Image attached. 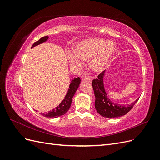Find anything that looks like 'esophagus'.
<instances>
[{"mask_svg":"<svg viewBox=\"0 0 160 160\" xmlns=\"http://www.w3.org/2000/svg\"><path fill=\"white\" fill-rule=\"evenodd\" d=\"M82 80L84 81H88V82H89V83H91V78H89V77H87V76H83V77H82Z\"/></svg>","mask_w":160,"mask_h":160,"instance_id":"esophagus-1","label":"esophagus"}]
</instances>
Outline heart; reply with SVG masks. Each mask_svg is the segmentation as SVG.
Listing matches in <instances>:
<instances>
[{"label":"heart","instance_id":"obj_1","mask_svg":"<svg viewBox=\"0 0 160 160\" xmlns=\"http://www.w3.org/2000/svg\"><path fill=\"white\" fill-rule=\"evenodd\" d=\"M115 49L112 41L89 38L79 43L76 52L72 51L68 53V59L71 65L75 68L81 67L83 61L91 59V69L95 72H101L108 67Z\"/></svg>","mask_w":160,"mask_h":160}]
</instances>
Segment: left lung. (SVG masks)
I'll list each match as a JSON object with an SVG mask.
<instances>
[{
	"mask_svg": "<svg viewBox=\"0 0 160 160\" xmlns=\"http://www.w3.org/2000/svg\"><path fill=\"white\" fill-rule=\"evenodd\" d=\"M105 71L101 72L98 78L92 81V86L95 97V107L98 113L107 118H119L127 114L137 103L139 98L132 104L122 105L115 104L108 98L103 85V77Z\"/></svg>",
	"mask_w": 160,
	"mask_h": 160,
	"instance_id": "1",
	"label": "left lung"
}]
</instances>
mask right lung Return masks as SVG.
Wrapping results in <instances>:
<instances>
[{"instance_id": "add662e5", "label": "right lung", "mask_w": 160, "mask_h": 160, "mask_svg": "<svg viewBox=\"0 0 160 160\" xmlns=\"http://www.w3.org/2000/svg\"><path fill=\"white\" fill-rule=\"evenodd\" d=\"M48 38H49V37L48 36H45L41 38L39 40L34 43L32 45V48L45 42ZM80 83L81 79L79 77H77V78L72 79L69 85V89L68 90V92H67V93L66 94L65 99L62 101V102L58 105L57 107H56L55 109H53L52 111H50L49 112L47 113H41V115L46 118H56L57 117H59V116L65 114L70 108L72 97L75 95L77 89H78Z\"/></svg>"}]
</instances>
